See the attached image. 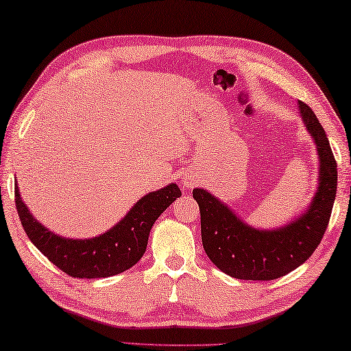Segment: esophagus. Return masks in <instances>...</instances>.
<instances>
[{"mask_svg":"<svg viewBox=\"0 0 351 351\" xmlns=\"http://www.w3.org/2000/svg\"><path fill=\"white\" fill-rule=\"evenodd\" d=\"M186 186H192V182H189V181H187V184H186Z\"/></svg>","mask_w":351,"mask_h":351,"instance_id":"obj_1","label":"esophagus"}]
</instances>
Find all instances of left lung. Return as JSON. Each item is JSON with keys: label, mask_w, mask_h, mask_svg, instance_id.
<instances>
[{"label": "left lung", "mask_w": 351, "mask_h": 351, "mask_svg": "<svg viewBox=\"0 0 351 351\" xmlns=\"http://www.w3.org/2000/svg\"><path fill=\"white\" fill-rule=\"evenodd\" d=\"M299 113L319 155L317 190L310 207L299 218L276 230H259L241 221L226 204L206 190H193L201 212L204 250L228 276L245 281L281 278L304 264L326 233L336 197V159L313 110L299 101Z\"/></svg>", "instance_id": "1"}]
</instances>
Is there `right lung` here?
<instances>
[{"label": "right lung", "mask_w": 351, "mask_h": 351, "mask_svg": "<svg viewBox=\"0 0 351 351\" xmlns=\"http://www.w3.org/2000/svg\"><path fill=\"white\" fill-rule=\"evenodd\" d=\"M181 190L169 184L141 197L110 230L92 239L62 238L41 226L25 207L15 186V204L29 239L60 270L72 278H109L129 270L145 253L150 228Z\"/></svg>", "instance_id": "add662e5"}]
</instances>
